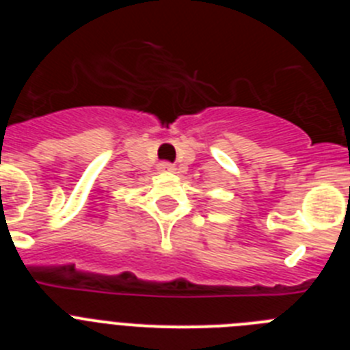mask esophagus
<instances>
[{"mask_svg": "<svg viewBox=\"0 0 350 350\" xmlns=\"http://www.w3.org/2000/svg\"><path fill=\"white\" fill-rule=\"evenodd\" d=\"M157 170H159L161 173H173L175 172V166H173L172 163H159Z\"/></svg>", "mask_w": 350, "mask_h": 350, "instance_id": "esophagus-1", "label": "esophagus"}]
</instances>
